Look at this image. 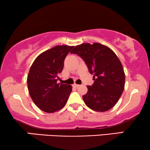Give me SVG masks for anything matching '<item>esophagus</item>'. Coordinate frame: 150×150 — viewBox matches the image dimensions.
<instances>
[{"mask_svg": "<svg viewBox=\"0 0 150 150\" xmlns=\"http://www.w3.org/2000/svg\"><path fill=\"white\" fill-rule=\"evenodd\" d=\"M73 86L75 87V88H79V87L80 86V85H78V84H76V83H75V84L73 85Z\"/></svg>", "mask_w": 150, "mask_h": 150, "instance_id": "obj_1", "label": "esophagus"}]
</instances>
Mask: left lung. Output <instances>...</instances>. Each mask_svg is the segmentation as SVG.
I'll return each instance as SVG.
<instances>
[{
  "instance_id": "left-lung-1",
  "label": "left lung",
  "mask_w": 150,
  "mask_h": 150,
  "mask_svg": "<svg viewBox=\"0 0 150 150\" xmlns=\"http://www.w3.org/2000/svg\"><path fill=\"white\" fill-rule=\"evenodd\" d=\"M71 53L79 55L93 74L94 83L87 86L88 92L83 96L86 106L97 112L112 108L121 97L125 84L122 64L115 53L99 43L81 44Z\"/></svg>"
}]
</instances>
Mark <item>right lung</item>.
Masks as SVG:
<instances>
[{"label": "right lung", "instance_id": "obj_1", "mask_svg": "<svg viewBox=\"0 0 150 150\" xmlns=\"http://www.w3.org/2000/svg\"><path fill=\"white\" fill-rule=\"evenodd\" d=\"M74 47L55 46L35 60L27 78L28 92L33 102L46 112H54L65 106L71 93L70 85L58 83L67 55Z\"/></svg>", "mask_w": 150, "mask_h": 150}]
</instances>
